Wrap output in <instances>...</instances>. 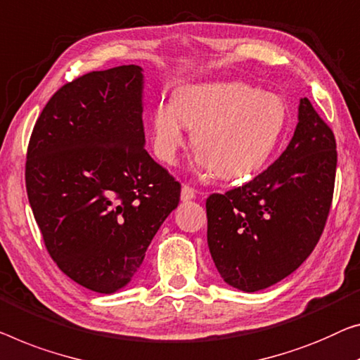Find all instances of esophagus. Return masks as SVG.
Returning <instances> with one entry per match:
<instances>
[{
    "label": "esophagus",
    "instance_id": "esophagus-1",
    "mask_svg": "<svg viewBox=\"0 0 360 360\" xmlns=\"http://www.w3.org/2000/svg\"><path fill=\"white\" fill-rule=\"evenodd\" d=\"M192 198H195V191L192 189L191 186H182L181 189V200L182 202H189Z\"/></svg>",
    "mask_w": 360,
    "mask_h": 360
}]
</instances>
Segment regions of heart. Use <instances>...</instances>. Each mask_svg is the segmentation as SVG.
<instances>
[{
  "instance_id": "heart-1",
  "label": "heart",
  "mask_w": 360,
  "mask_h": 360,
  "mask_svg": "<svg viewBox=\"0 0 360 360\" xmlns=\"http://www.w3.org/2000/svg\"><path fill=\"white\" fill-rule=\"evenodd\" d=\"M288 124V105L280 95L244 82L189 85L173 106L162 103L152 115V147L160 162L178 163L192 132L200 171L223 179H244L266 165Z\"/></svg>"
}]
</instances>
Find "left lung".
<instances>
[{
	"label": "left lung",
	"mask_w": 360,
	"mask_h": 360,
	"mask_svg": "<svg viewBox=\"0 0 360 360\" xmlns=\"http://www.w3.org/2000/svg\"><path fill=\"white\" fill-rule=\"evenodd\" d=\"M336 162L333 131L300 98L281 157L243 187L207 198V243L224 283L255 292L304 264L328 218Z\"/></svg>",
	"instance_id": "1"
}]
</instances>
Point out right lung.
Returning <instances> with one entry per match:
<instances>
[{
    "label": "right lung",
    "instance_id": "right-lung-1",
    "mask_svg": "<svg viewBox=\"0 0 360 360\" xmlns=\"http://www.w3.org/2000/svg\"><path fill=\"white\" fill-rule=\"evenodd\" d=\"M143 69L77 77L51 96L27 150V195L48 254L90 291L112 294L141 268L178 207L181 184L147 153Z\"/></svg>",
    "mask_w": 360,
    "mask_h": 360
}]
</instances>
